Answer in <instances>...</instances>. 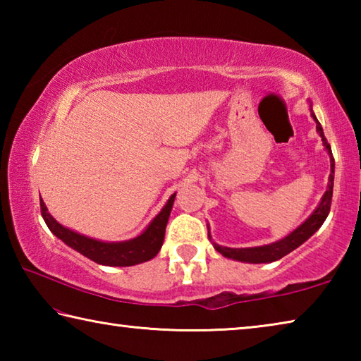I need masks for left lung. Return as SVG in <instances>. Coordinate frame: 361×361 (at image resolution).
Returning a JSON list of instances; mask_svg holds the SVG:
<instances>
[{
	"mask_svg": "<svg viewBox=\"0 0 361 361\" xmlns=\"http://www.w3.org/2000/svg\"><path fill=\"white\" fill-rule=\"evenodd\" d=\"M312 118L317 122V132L320 133L323 146H325L328 154H329V162H331V173H329L328 178V189L323 194V197L320 200L319 207H317L315 212L310 215L305 221L296 228L295 231L288 234L286 237H283L282 240L269 243V245H262V247H252V248H229V247H221L213 243L216 252L221 253L226 258L235 259V261H242V262H272L277 261L280 258H283L285 255L291 253L293 250H296L299 245L309 239L310 235L315 234L317 231L320 229V226L325 223V219L329 213V209H331V199H333V185H334V157L331 152V146L326 142L325 135H323V129L320 126V122L317 121L315 114L312 113ZM209 239H210V231H209Z\"/></svg>",
	"mask_w": 361,
	"mask_h": 361,
	"instance_id": "obj_1",
	"label": "left lung"
}]
</instances>
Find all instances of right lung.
<instances>
[{
  "label": "right lung",
  "instance_id": "obj_1",
  "mask_svg": "<svg viewBox=\"0 0 361 361\" xmlns=\"http://www.w3.org/2000/svg\"><path fill=\"white\" fill-rule=\"evenodd\" d=\"M175 195L176 192L170 195V199L167 200V204L164 205L161 213L152 219L148 228H146L142 234L135 237V239L124 242H100L90 239V237L78 234V232L68 228H63L62 224L57 223L56 219L52 218L51 213L47 212V207L42 202V199L39 205L41 215L44 218L47 228L51 229L52 234H56L60 240L65 242L66 245L84 255L85 258L95 261L97 264L124 267L149 261L159 253V250H161L164 243L166 226L175 202Z\"/></svg>",
  "mask_w": 361,
  "mask_h": 361
}]
</instances>
